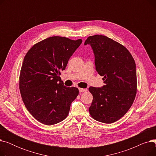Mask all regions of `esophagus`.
I'll return each mask as SVG.
<instances>
[{"instance_id":"esophagus-1","label":"esophagus","mask_w":156,"mask_h":156,"mask_svg":"<svg viewBox=\"0 0 156 156\" xmlns=\"http://www.w3.org/2000/svg\"><path fill=\"white\" fill-rule=\"evenodd\" d=\"M85 91H87L86 89L79 88V92H80V93H82V92H85Z\"/></svg>"}]
</instances>
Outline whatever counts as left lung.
I'll return each mask as SVG.
<instances>
[{
    "instance_id": "obj_1",
    "label": "left lung",
    "mask_w": 156,
    "mask_h": 156,
    "mask_svg": "<svg viewBox=\"0 0 156 156\" xmlns=\"http://www.w3.org/2000/svg\"><path fill=\"white\" fill-rule=\"evenodd\" d=\"M95 56L97 72L104 78L102 87H89L93 101L89 112L95 120L112 123L127 112L136 94V65L127 48L108 37L87 38Z\"/></svg>"
}]
</instances>
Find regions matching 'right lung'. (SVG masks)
<instances>
[{
  "label": "right lung",
  "mask_w": 156,
  "mask_h": 156,
  "mask_svg": "<svg viewBox=\"0 0 156 156\" xmlns=\"http://www.w3.org/2000/svg\"><path fill=\"white\" fill-rule=\"evenodd\" d=\"M81 42V39L51 37L35 44L24 56L19 82L21 95L28 111L41 123L55 125L68 115L79 91L65 87L59 75Z\"/></svg>",
  "instance_id": "obj_1"
}]
</instances>
